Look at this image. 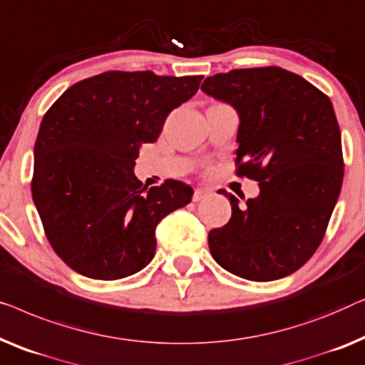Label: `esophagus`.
Segmentation results:
<instances>
[{
  "label": "esophagus",
  "mask_w": 365,
  "mask_h": 365,
  "mask_svg": "<svg viewBox=\"0 0 365 365\" xmlns=\"http://www.w3.org/2000/svg\"><path fill=\"white\" fill-rule=\"evenodd\" d=\"M208 195H210L208 188H197V190H195V193H193V202H200V200L207 198Z\"/></svg>",
  "instance_id": "1"
}]
</instances>
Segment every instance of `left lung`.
I'll return each mask as SVG.
<instances>
[{
  "instance_id": "1",
  "label": "left lung",
  "mask_w": 365,
  "mask_h": 365,
  "mask_svg": "<svg viewBox=\"0 0 365 365\" xmlns=\"http://www.w3.org/2000/svg\"><path fill=\"white\" fill-rule=\"evenodd\" d=\"M238 112L236 173L259 195L208 233L215 261L250 281H274L299 269L324 238L342 187L341 130L329 97L289 71L235 69L202 84Z\"/></svg>"
}]
</instances>
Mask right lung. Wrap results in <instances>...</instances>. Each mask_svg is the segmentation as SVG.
Masks as SVG:
<instances>
[{
    "label": "right lung",
    "instance_id": "obj_1",
    "mask_svg": "<svg viewBox=\"0 0 365 365\" xmlns=\"http://www.w3.org/2000/svg\"><path fill=\"white\" fill-rule=\"evenodd\" d=\"M202 79L109 71L71 86L46 112L31 192L51 246L69 268L110 281L150 263L157 225L192 202L193 190L178 180L143 187L133 175L135 158Z\"/></svg>",
    "mask_w": 365,
    "mask_h": 365
}]
</instances>
